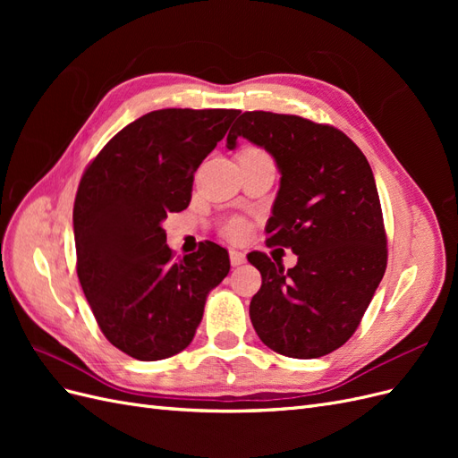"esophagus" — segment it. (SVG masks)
<instances>
[{"label":"esophagus","instance_id":"esophagus-1","mask_svg":"<svg viewBox=\"0 0 458 458\" xmlns=\"http://www.w3.org/2000/svg\"><path fill=\"white\" fill-rule=\"evenodd\" d=\"M229 259H231V266L237 267V266H242V263L246 261V254L241 250H231Z\"/></svg>","mask_w":458,"mask_h":458}]
</instances>
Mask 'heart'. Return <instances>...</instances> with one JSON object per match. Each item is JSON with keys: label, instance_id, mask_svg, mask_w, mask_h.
<instances>
[{"label": "heart", "instance_id": "b5f03b06", "mask_svg": "<svg viewBox=\"0 0 458 458\" xmlns=\"http://www.w3.org/2000/svg\"><path fill=\"white\" fill-rule=\"evenodd\" d=\"M244 231H246L244 221H241V219H231V221H227L225 233L229 234V237H233V239H239V237H242Z\"/></svg>", "mask_w": 458, "mask_h": 458}]
</instances>
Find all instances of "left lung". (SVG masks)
<instances>
[{"instance_id": "left-lung-1", "label": "left lung", "mask_w": 458, "mask_h": 458, "mask_svg": "<svg viewBox=\"0 0 458 458\" xmlns=\"http://www.w3.org/2000/svg\"><path fill=\"white\" fill-rule=\"evenodd\" d=\"M263 147L281 172L266 233L293 248L284 269L263 252L248 261L261 273L250 301L259 340L273 352L315 359L352 338L387 263L382 208L370 165L348 135L294 114L242 113L227 135Z\"/></svg>"}]
</instances>
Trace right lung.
I'll use <instances>...</instances> for the list:
<instances>
[{
  "label": "right lung",
  "instance_id": "right-lung-1",
  "mask_svg": "<svg viewBox=\"0 0 458 458\" xmlns=\"http://www.w3.org/2000/svg\"><path fill=\"white\" fill-rule=\"evenodd\" d=\"M241 110L162 108L120 130L80 179L76 271L105 338L140 361L183 352L206 296L229 273L206 241L175 261L162 221L191 202L195 172Z\"/></svg>",
  "mask_w": 458,
  "mask_h": 458
}]
</instances>
